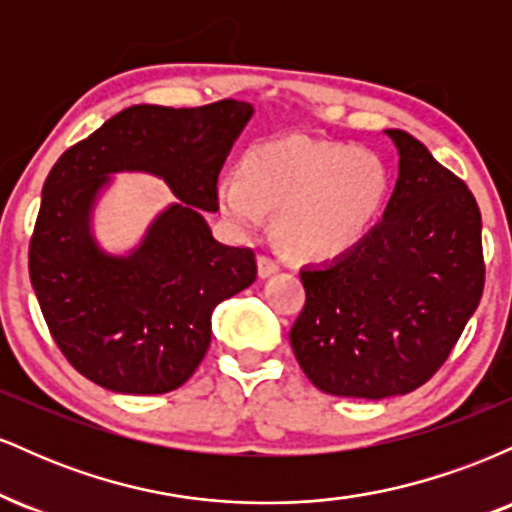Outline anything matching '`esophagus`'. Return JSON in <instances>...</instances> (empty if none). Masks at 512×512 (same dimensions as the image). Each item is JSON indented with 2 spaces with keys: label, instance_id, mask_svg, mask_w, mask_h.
Instances as JSON below:
<instances>
[{
  "label": "esophagus",
  "instance_id": "esophagus-1",
  "mask_svg": "<svg viewBox=\"0 0 512 512\" xmlns=\"http://www.w3.org/2000/svg\"><path fill=\"white\" fill-rule=\"evenodd\" d=\"M276 272H279V262H276L274 257H269V255L257 257V274H260L262 279H267V276H272Z\"/></svg>",
  "mask_w": 512,
  "mask_h": 512
}]
</instances>
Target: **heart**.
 I'll return each mask as SVG.
<instances>
[{
	"mask_svg": "<svg viewBox=\"0 0 512 512\" xmlns=\"http://www.w3.org/2000/svg\"><path fill=\"white\" fill-rule=\"evenodd\" d=\"M390 173L361 146L281 137L252 146L240 175L216 182V204L238 233H255L276 211L284 248L303 260H332L356 248L378 221Z\"/></svg>",
	"mask_w": 512,
	"mask_h": 512,
	"instance_id": "obj_1",
	"label": "heart"
}]
</instances>
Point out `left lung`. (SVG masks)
I'll return each mask as SVG.
<instances>
[{
  "mask_svg": "<svg viewBox=\"0 0 512 512\" xmlns=\"http://www.w3.org/2000/svg\"><path fill=\"white\" fill-rule=\"evenodd\" d=\"M385 134L399 175L383 221L356 248L301 269L305 308L289 337L303 373L327 395L385 399L421 387L484 291L477 199L419 139Z\"/></svg>",
  "mask_w": 512,
  "mask_h": 512,
  "instance_id": "left-lung-1",
  "label": "left lung"
}]
</instances>
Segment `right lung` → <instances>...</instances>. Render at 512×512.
Here are the masks:
<instances>
[{"label": "right lung", "mask_w": 512, "mask_h": 512, "mask_svg": "<svg viewBox=\"0 0 512 512\" xmlns=\"http://www.w3.org/2000/svg\"><path fill=\"white\" fill-rule=\"evenodd\" d=\"M255 108L132 105L60 156L28 252L40 310L67 361L120 395H163L195 373L219 303L255 281V252L211 236L216 180ZM117 172L161 177L176 202L127 253L100 248L97 202Z\"/></svg>", "instance_id": "right-lung-1"}]
</instances>
